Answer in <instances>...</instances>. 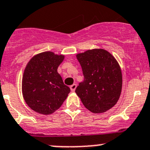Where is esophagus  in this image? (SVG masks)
Listing matches in <instances>:
<instances>
[{
	"label": "esophagus",
	"mask_w": 150,
	"mask_h": 150,
	"mask_svg": "<svg viewBox=\"0 0 150 150\" xmlns=\"http://www.w3.org/2000/svg\"><path fill=\"white\" fill-rule=\"evenodd\" d=\"M76 87H77V84H76V83H73V84L71 85V86H70V89H71V90L72 91V92H74V91L75 90Z\"/></svg>",
	"instance_id": "obj_1"
}]
</instances>
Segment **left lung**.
Masks as SVG:
<instances>
[{
    "instance_id": "8db88e82",
    "label": "left lung",
    "mask_w": 150,
    "mask_h": 150,
    "mask_svg": "<svg viewBox=\"0 0 150 150\" xmlns=\"http://www.w3.org/2000/svg\"><path fill=\"white\" fill-rule=\"evenodd\" d=\"M83 81L75 92L87 110L102 113L114 107L122 89V74L115 58L104 50H87L77 54Z\"/></svg>"
}]
</instances>
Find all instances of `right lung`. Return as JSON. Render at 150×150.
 Returning <instances> with one entry per match:
<instances>
[{
	"label": "right lung",
	"mask_w": 150,
	"mask_h": 150,
	"mask_svg": "<svg viewBox=\"0 0 150 150\" xmlns=\"http://www.w3.org/2000/svg\"><path fill=\"white\" fill-rule=\"evenodd\" d=\"M64 55L45 52L34 56L25 68L22 93L27 105L36 112L49 115L60 108L70 92L58 74Z\"/></svg>",
	"instance_id": "add662e5"
}]
</instances>
